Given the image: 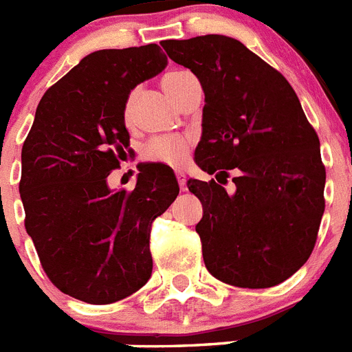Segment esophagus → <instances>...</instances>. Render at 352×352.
Segmentation results:
<instances>
[{
	"label": "esophagus",
	"instance_id": "34e87169",
	"mask_svg": "<svg viewBox=\"0 0 352 352\" xmlns=\"http://www.w3.org/2000/svg\"><path fill=\"white\" fill-rule=\"evenodd\" d=\"M176 179H178V183H179V188H182V190L185 192V188H186V176H185V173H183V170H176Z\"/></svg>",
	"mask_w": 352,
	"mask_h": 352
}]
</instances>
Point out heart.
<instances>
[{
  "label": "heart",
  "mask_w": 352,
  "mask_h": 352,
  "mask_svg": "<svg viewBox=\"0 0 352 352\" xmlns=\"http://www.w3.org/2000/svg\"><path fill=\"white\" fill-rule=\"evenodd\" d=\"M186 76L188 74H185V72H170V74H167L162 79L164 89L169 93L170 98H173V95L176 93L178 86ZM132 113L133 96H130L125 105L126 121L132 120ZM186 153H188V142L185 139H155V141H151L146 146L144 158L149 162H160V164H166V166H179L185 160Z\"/></svg>",
  "instance_id": "1"
}]
</instances>
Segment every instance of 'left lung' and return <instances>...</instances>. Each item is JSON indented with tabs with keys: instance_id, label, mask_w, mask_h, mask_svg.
I'll return each mask as SVG.
<instances>
[{
	"instance_id": "left-lung-1",
	"label": "left lung",
	"mask_w": 352,
	"mask_h": 352,
	"mask_svg": "<svg viewBox=\"0 0 352 352\" xmlns=\"http://www.w3.org/2000/svg\"><path fill=\"white\" fill-rule=\"evenodd\" d=\"M162 47L203 86L195 164L214 178L236 173L234 192L214 179L186 183L203 203L195 231L208 272L236 287L287 280L312 254L324 213L321 144L296 93L231 36L164 40Z\"/></svg>"
}]
</instances>
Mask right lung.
Returning a JSON list of instances; mask_svg holds the SVG:
<instances>
[{
    "label": "right lung",
    "mask_w": 352,
    "mask_h": 352,
    "mask_svg": "<svg viewBox=\"0 0 352 352\" xmlns=\"http://www.w3.org/2000/svg\"><path fill=\"white\" fill-rule=\"evenodd\" d=\"M166 67L157 43L84 56L42 96L24 141L26 232L52 284L86 303H114L149 280L151 222L179 194L162 164H139L132 192L107 183L129 148L130 91Z\"/></svg>",
    "instance_id": "obj_1"
}]
</instances>
